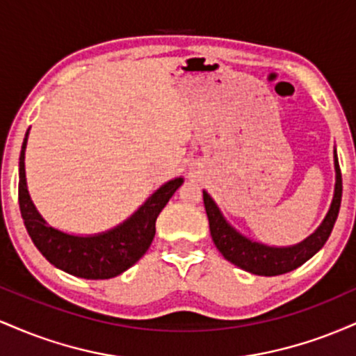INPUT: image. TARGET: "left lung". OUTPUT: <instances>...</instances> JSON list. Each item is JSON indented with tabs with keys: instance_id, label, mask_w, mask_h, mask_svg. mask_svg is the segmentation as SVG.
Masks as SVG:
<instances>
[{
	"instance_id": "8db88e82",
	"label": "left lung",
	"mask_w": 356,
	"mask_h": 356,
	"mask_svg": "<svg viewBox=\"0 0 356 356\" xmlns=\"http://www.w3.org/2000/svg\"><path fill=\"white\" fill-rule=\"evenodd\" d=\"M334 170H337L334 195L332 207H330L325 220H323L321 226L308 239H305L303 243L291 248H269L264 246V244L252 243V241L241 236L239 232H236L226 222V219L222 218V214H220L216 202L211 199V195L207 192H204V206H206L211 236L216 248L232 264H236V266L244 269V271H249L257 276L284 275V273H289L298 266H301V264L306 263L309 257L316 254L323 248V244L326 243V239L332 234L334 220L338 218L343 186L337 150H334Z\"/></svg>"
}]
</instances>
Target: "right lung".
I'll return each mask as SVG.
<instances>
[{"label": "right lung", "mask_w": 356, "mask_h": 356, "mask_svg": "<svg viewBox=\"0 0 356 356\" xmlns=\"http://www.w3.org/2000/svg\"><path fill=\"white\" fill-rule=\"evenodd\" d=\"M24 147L26 137L19 154L18 182V202L24 227L36 249L53 266L85 280H108L134 266L152 243L159 214L184 182L182 177L167 182L132 218L115 229L90 238L70 236L48 226L35 209L24 179Z\"/></svg>", "instance_id": "add662e5"}]
</instances>
